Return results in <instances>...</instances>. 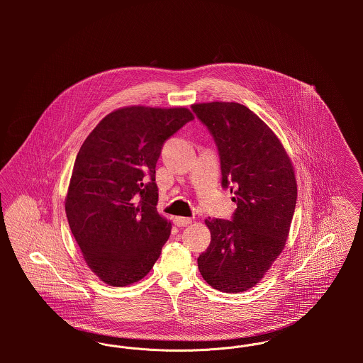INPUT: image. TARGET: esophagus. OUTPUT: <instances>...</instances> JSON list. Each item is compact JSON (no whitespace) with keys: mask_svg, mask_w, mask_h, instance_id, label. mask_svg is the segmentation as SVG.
I'll use <instances>...</instances> for the list:
<instances>
[{"mask_svg":"<svg viewBox=\"0 0 363 363\" xmlns=\"http://www.w3.org/2000/svg\"><path fill=\"white\" fill-rule=\"evenodd\" d=\"M174 223L178 227H186V225H191V219L190 218H184V216H177L174 219Z\"/></svg>","mask_w":363,"mask_h":363,"instance_id":"esophagus-1","label":"esophagus"}]
</instances>
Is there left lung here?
Here are the masks:
<instances>
[{
  "instance_id": "8db88e82",
  "label": "left lung",
  "mask_w": 363,
  "mask_h": 363,
  "mask_svg": "<svg viewBox=\"0 0 363 363\" xmlns=\"http://www.w3.org/2000/svg\"><path fill=\"white\" fill-rule=\"evenodd\" d=\"M216 141L222 185L230 184L233 220L206 219L211 242L197 259L201 277L219 291L255 287L283 252L296 204L293 162L274 130L243 104H191Z\"/></svg>"
}]
</instances>
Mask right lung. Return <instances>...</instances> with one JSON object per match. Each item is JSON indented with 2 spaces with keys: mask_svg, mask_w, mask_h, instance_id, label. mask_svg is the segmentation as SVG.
Listing matches in <instances>:
<instances>
[{
  "mask_svg": "<svg viewBox=\"0 0 363 363\" xmlns=\"http://www.w3.org/2000/svg\"><path fill=\"white\" fill-rule=\"evenodd\" d=\"M191 120L186 107H121L76 156L65 212L88 268L106 284L136 283L159 259L172 223L156 209V162L164 141Z\"/></svg>",
  "mask_w": 363,
  "mask_h": 363,
  "instance_id": "right-lung-1",
  "label": "right lung"
}]
</instances>
